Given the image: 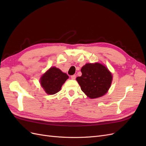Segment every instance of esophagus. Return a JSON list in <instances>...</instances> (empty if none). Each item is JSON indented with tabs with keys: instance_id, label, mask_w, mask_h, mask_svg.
<instances>
[{
	"instance_id": "obj_1",
	"label": "esophagus",
	"mask_w": 146,
	"mask_h": 146,
	"mask_svg": "<svg viewBox=\"0 0 146 146\" xmlns=\"http://www.w3.org/2000/svg\"><path fill=\"white\" fill-rule=\"evenodd\" d=\"M70 78H71V79H72V80H75L76 78V75H72V76H70Z\"/></svg>"
}]
</instances>
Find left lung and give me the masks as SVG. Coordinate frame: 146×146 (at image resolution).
Listing matches in <instances>:
<instances>
[{"label": "left lung", "instance_id": "1", "mask_svg": "<svg viewBox=\"0 0 146 146\" xmlns=\"http://www.w3.org/2000/svg\"><path fill=\"white\" fill-rule=\"evenodd\" d=\"M81 72L82 76L76 80L88 98H98L108 92L113 76L105 66L99 63H87L82 68Z\"/></svg>", "mask_w": 146, "mask_h": 146}]
</instances>
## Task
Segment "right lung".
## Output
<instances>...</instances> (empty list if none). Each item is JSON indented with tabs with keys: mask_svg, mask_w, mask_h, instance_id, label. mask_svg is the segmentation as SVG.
<instances>
[{
	"mask_svg": "<svg viewBox=\"0 0 146 146\" xmlns=\"http://www.w3.org/2000/svg\"><path fill=\"white\" fill-rule=\"evenodd\" d=\"M69 78L66 73L56 67H52L40 78V83L47 94L52 95L60 91L61 86Z\"/></svg>",
	"mask_w": 146,
	"mask_h": 146,
	"instance_id": "1",
	"label": "right lung"
}]
</instances>
